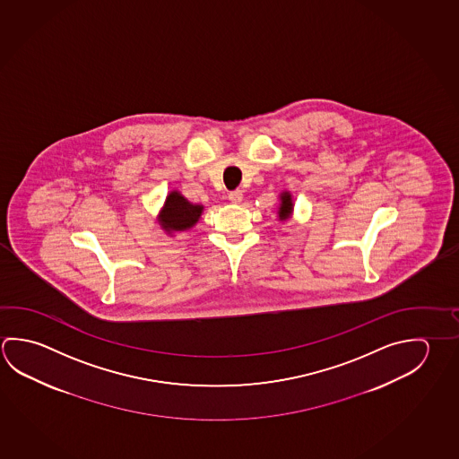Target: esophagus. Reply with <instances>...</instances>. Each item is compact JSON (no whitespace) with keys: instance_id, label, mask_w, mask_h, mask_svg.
<instances>
[{"instance_id":"obj_1","label":"esophagus","mask_w":459,"mask_h":459,"mask_svg":"<svg viewBox=\"0 0 459 459\" xmlns=\"http://www.w3.org/2000/svg\"><path fill=\"white\" fill-rule=\"evenodd\" d=\"M229 200L233 203V204H238L243 200V192L241 190H233L229 194Z\"/></svg>"}]
</instances>
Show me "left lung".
<instances>
[{
    "mask_svg": "<svg viewBox=\"0 0 459 459\" xmlns=\"http://www.w3.org/2000/svg\"><path fill=\"white\" fill-rule=\"evenodd\" d=\"M279 208H277V218L281 222H285V221H289L291 218V214H293V208H295V203H293V198H291V194L290 192H281L279 195Z\"/></svg>",
    "mask_w": 459,
    "mask_h": 459,
    "instance_id": "obj_1",
    "label": "left lung"
}]
</instances>
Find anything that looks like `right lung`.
Returning <instances> with one entry per match:
<instances>
[{"label": "right lung", "mask_w": 459, "mask_h": 459, "mask_svg": "<svg viewBox=\"0 0 459 459\" xmlns=\"http://www.w3.org/2000/svg\"><path fill=\"white\" fill-rule=\"evenodd\" d=\"M203 211V204L188 202L178 190H172L166 196V202L158 214V222L164 232L169 237H174L176 233L194 229L202 218Z\"/></svg>", "instance_id": "add662e5"}]
</instances>
